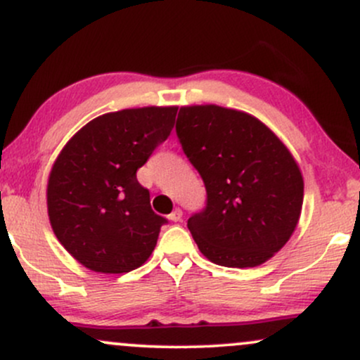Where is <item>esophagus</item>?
Returning <instances> with one entry per match:
<instances>
[{
  "label": "esophagus",
  "instance_id": "1",
  "mask_svg": "<svg viewBox=\"0 0 360 360\" xmlns=\"http://www.w3.org/2000/svg\"><path fill=\"white\" fill-rule=\"evenodd\" d=\"M169 220H171V221H181V220H183V212H181L179 208L174 210V212L169 214Z\"/></svg>",
  "mask_w": 360,
  "mask_h": 360
}]
</instances>
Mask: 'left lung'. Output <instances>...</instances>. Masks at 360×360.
Wrapping results in <instances>:
<instances>
[{
	"label": "left lung",
	"instance_id": "1",
	"mask_svg": "<svg viewBox=\"0 0 360 360\" xmlns=\"http://www.w3.org/2000/svg\"><path fill=\"white\" fill-rule=\"evenodd\" d=\"M176 131L206 188V208L188 220L201 254L225 267L269 260L303 208V176L289 148L259 118L218 105L181 106Z\"/></svg>",
	"mask_w": 360,
	"mask_h": 360
}]
</instances>
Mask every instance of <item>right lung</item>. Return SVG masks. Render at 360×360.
<instances>
[{"label":"right lung","instance_id":"1","mask_svg":"<svg viewBox=\"0 0 360 360\" xmlns=\"http://www.w3.org/2000/svg\"><path fill=\"white\" fill-rule=\"evenodd\" d=\"M177 106L111 111L65 143L47 183L49 220L64 249L88 269L123 274L150 257L166 218L150 208L137 169L174 127Z\"/></svg>","mask_w":360,"mask_h":360}]
</instances>
